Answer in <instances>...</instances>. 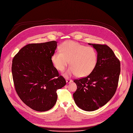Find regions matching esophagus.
Listing matches in <instances>:
<instances>
[{"label": "esophagus", "instance_id": "esophagus-1", "mask_svg": "<svg viewBox=\"0 0 133 133\" xmlns=\"http://www.w3.org/2000/svg\"><path fill=\"white\" fill-rule=\"evenodd\" d=\"M72 80H71V79H66V82L67 83H70L72 82Z\"/></svg>", "mask_w": 133, "mask_h": 133}]
</instances>
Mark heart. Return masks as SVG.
<instances>
[{
	"label": "heart",
	"mask_w": 133,
	"mask_h": 133,
	"mask_svg": "<svg viewBox=\"0 0 133 133\" xmlns=\"http://www.w3.org/2000/svg\"><path fill=\"white\" fill-rule=\"evenodd\" d=\"M51 57V61L55 67L63 71L69 64L71 65L64 73L69 77L76 75L83 77L90 74L95 68L97 62V54L92 46H86L73 41H66Z\"/></svg>",
	"instance_id": "obj_1"
}]
</instances>
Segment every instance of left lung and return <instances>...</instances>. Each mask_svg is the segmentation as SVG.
Segmentation results:
<instances>
[{"label": "left lung", "mask_w": 133, "mask_h": 133, "mask_svg": "<svg viewBox=\"0 0 133 133\" xmlns=\"http://www.w3.org/2000/svg\"><path fill=\"white\" fill-rule=\"evenodd\" d=\"M89 44L97 51V64L88 76L73 81L77 90L73 95L79 108L85 111H93L102 107L114 96L118 85L121 64L108 45Z\"/></svg>", "instance_id": "left-lung-1"}]
</instances>
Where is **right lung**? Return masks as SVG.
Here are the masks:
<instances>
[{
    "label": "right lung",
    "instance_id": "right-lung-1",
    "mask_svg": "<svg viewBox=\"0 0 133 133\" xmlns=\"http://www.w3.org/2000/svg\"><path fill=\"white\" fill-rule=\"evenodd\" d=\"M57 47L56 41L29 44L13 59L12 74L16 91L22 102L35 111L52 109L57 100V90L66 84L51 61Z\"/></svg>",
    "mask_w": 133,
    "mask_h": 133
}]
</instances>
